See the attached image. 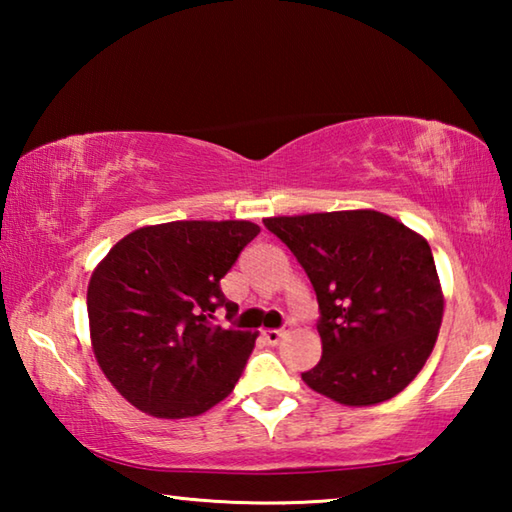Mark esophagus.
Here are the masks:
<instances>
[{
  "label": "esophagus",
  "instance_id": "1",
  "mask_svg": "<svg viewBox=\"0 0 512 512\" xmlns=\"http://www.w3.org/2000/svg\"><path fill=\"white\" fill-rule=\"evenodd\" d=\"M287 332L289 329H264V339H266V343L277 345L284 339V336H287Z\"/></svg>",
  "mask_w": 512,
  "mask_h": 512
}]
</instances>
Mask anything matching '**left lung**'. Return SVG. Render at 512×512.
Segmentation results:
<instances>
[{"instance_id": "obj_1", "label": "left lung", "mask_w": 512, "mask_h": 512, "mask_svg": "<svg viewBox=\"0 0 512 512\" xmlns=\"http://www.w3.org/2000/svg\"><path fill=\"white\" fill-rule=\"evenodd\" d=\"M264 225L316 291L323 357L302 381L345 406L402 393L427 363L445 311L427 239L377 210L271 216Z\"/></svg>"}]
</instances>
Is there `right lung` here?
I'll use <instances>...</instances> for the list:
<instances>
[{
  "instance_id": "1",
  "label": "right lung",
  "mask_w": 512,
  "mask_h": 512,
  "mask_svg": "<svg viewBox=\"0 0 512 512\" xmlns=\"http://www.w3.org/2000/svg\"><path fill=\"white\" fill-rule=\"evenodd\" d=\"M259 232L250 221H171L119 239L88 284L90 341L103 375L135 409L180 420L232 393L257 334L212 325L237 305L221 277Z\"/></svg>"
}]
</instances>
